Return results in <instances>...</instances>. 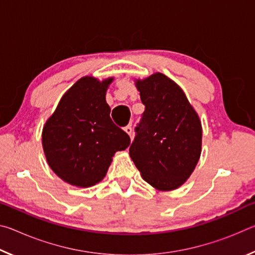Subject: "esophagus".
<instances>
[{"instance_id": "1", "label": "esophagus", "mask_w": 255, "mask_h": 255, "mask_svg": "<svg viewBox=\"0 0 255 255\" xmlns=\"http://www.w3.org/2000/svg\"><path fill=\"white\" fill-rule=\"evenodd\" d=\"M125 131H126L129 136L131 137V135H132V128H131V125H128V126H126L125 127V129H124Z\"/></svg>"}]
</instances>
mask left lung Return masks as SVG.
<instances>
[{
  "label": "left lung",
  "mask_w": 255,
  "mask_h": 255,
  "mask_svg": "<svg viewBox=\"0 0 255 255\" xmlns=\"http://www.w3.org/2000/svg\"><path fill=\"white\" fill-rule=\"evenodd\" d=\"M136 86L145 106L129 155L146 182L174 190L192 173L201 153L202 129L180 86L156 73Z\"/></svg>",
  "instance_id": "obj_1"
}]
</instances>
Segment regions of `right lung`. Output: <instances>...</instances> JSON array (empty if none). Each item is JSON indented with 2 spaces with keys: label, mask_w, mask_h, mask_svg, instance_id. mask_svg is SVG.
Returning <instances> with one entry per match:
<instances>
[{
  "label": "right lung",
  "mask_w": 255,
  "mask_h": 255,
  "mask_svg": "<svg viewBox=\"0 0 255 255\" xmlns=\"http://www.w3.org/2000/svg\"><path fill=\"white\" fill-rule=\"evenodd\" d=\"M112 80L82 77L60 99L42 130L49 166L76 187L100 182L115 153L130 144L129 136L110 118L106 91Z\"/></svg>",
  "instance_id": "add662e5"
}]
</instances>
